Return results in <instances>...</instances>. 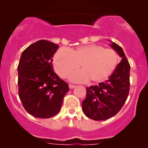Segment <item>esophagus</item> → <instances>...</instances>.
I'll return each mask as SVG.
<instances>
[{"instance_id": "1", "label": "esophagus", "mask_w": 148, "mask_h": 148, "mask_svg": "<svg viewBox=\"0 0 148 148\" xmlns=\"http://www.w3.org/2000/svg\"><path fill=\"white\" fill-rule=\"evenodd\" d=\"M69 87H70V89H73V88H75V85H74V84H69Z\"/></svg>"}]
</instances>
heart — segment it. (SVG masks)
Returning a JSON list of instances; mask_svg holds the SVG:
<instances>
[{"label":"heart","instance_id":"obj_1","mask_svg":"<svg viewBox=\"0 0 148 148\" xmlns=\"http://www.w3.org/2000/svg\"><path fill=\"white\" fill-rule=\"evenodd\" d=\"M119 61V55L114 49L90 44L70 50L58 49L53 58V65L56 73L62 78H66L80 65L82 70L73 73L70 79L75 82L89 80L98 83L111 75Z\"/></svg>","mask_w":148,"mask_h":148}]
</instances>
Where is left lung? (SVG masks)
Returning <instances> with one entry per match:
<instances>
[{"mask_svg":"<svg viewBox=\"0 0 148 148\" xmlns=\"http://www.w3.org/2000/svg\"><path fill=\"white\" fill-rule=\"evenodd\" d=\"M111 47L122 58L121 62L105 82L87 87V96L82 101L84 113L95 121L116 116L125 104L130 90V64L120 46L112 43Z\"/></svg>","mask_w":148,"mask_h":148,"instance_id":"left-lung-1","label":"left lung"}]
</instances>
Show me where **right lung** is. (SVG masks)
Masks as SVG:
<instances>
[{"label": "right lung", "instance_id": "1", "mask_svg": "<svg viewBox=\"0 0 148 148\" xmlns=\"http://www.w3.org/2000/svg\"><path fill=\"white\" fill-rule=\"evenodd\" d=\"M58 48L40 40L23 51L18 64V95L24 109L37 118L56 116L70 90L53 70V57Z\"/></svg>", "mask_w": 148, "mask_h": 148}]
</instances>
